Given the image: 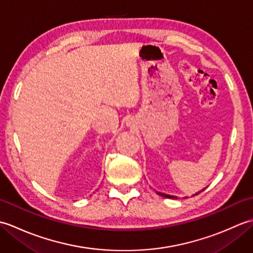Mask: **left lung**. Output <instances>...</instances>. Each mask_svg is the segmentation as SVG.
Listing matches in <instances>:
<instances>
[{
    "label": "left lung",
    "instance_id": "8db88e82",
    "mask_svg": "<svg viewBox=\"0 0 253 253\" xmlns=\"http://www.w3.org/2000/svg\"><path fill=\"white\" fill-rule=\"evenodd\" d=\"M204 189H202L201 191H203ZM201 191H199V192H197V193H195V195L193 196H197V195H199V193H200ZM157 193L159 196H161V197H164V198H169V199H177V197L176 196H170V195H166V193H163V192H158L157 191Z\"/></svg>",
    "mask_w": 253,
    "mask_h": 253
}]
</instances>
